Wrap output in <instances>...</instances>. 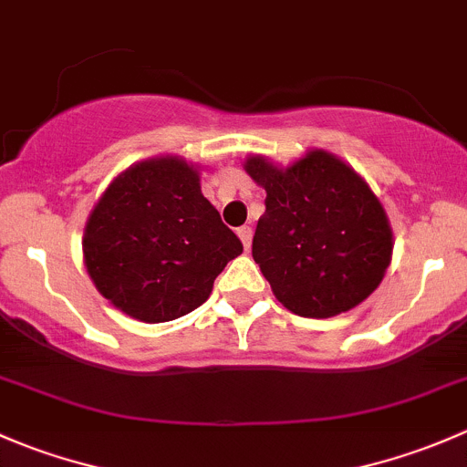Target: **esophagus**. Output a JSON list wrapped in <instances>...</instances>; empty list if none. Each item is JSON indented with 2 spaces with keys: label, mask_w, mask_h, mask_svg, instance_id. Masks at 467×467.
Instances as JSON below:
<instances>
[{
  "label": "esophagus",
  "mask_w": 467,
  "mask_h": 467,
  "mask_svg": "<svg viewBox=\"0 0 467 467\" xmlns=\"http://www.w3.org/2000/svg\"><path fill=\"white\" fill-rule=\"evenodd\" d=\"M237 234H239V239H242V244H244V248H251V237H253V230L248 228V225H242V228L237 230Z\"/></svg>",
  "instance_id": "obj_1"
}]
</instances>
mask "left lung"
<instances>
[{
    "mask_svg": "<svg viewBox=\"0 0 467 467\" xmlns=\"http://www.w3.org/2000/svg\"><path fill=\"white\" fill-rule=\"evenodd\" d=\"M244 169L266 190L253 260L275 298L305 318H332L364 303L393 257V230L368 182L325 149L286 167L255 153Z\"/></svg>",
    "mask_w": 467,
    "mask_h": 467,
    "instance_id": "obj_1",
    "label": "left lung"
}]
</instances>
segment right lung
Masks as SVG:
<instances>
[{
	"mask_svg": "<svg viewBox=\"0 0 467 467\" xmlns=\"http://www.w3.org/2000/svg\"><path fill=\"white\" fill-rule=\"evenodd\" d=\"M242 251L201 192V167L181 155H153L117 173L83 230L89 280L112 307L142 323L201 307Z\"/></svg>",
	"mask_w": 467,
	"mask_h": 467,
	"instance_id": "1",
	"label": "right lung"
}]
</instances>
